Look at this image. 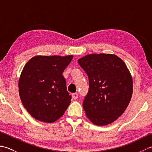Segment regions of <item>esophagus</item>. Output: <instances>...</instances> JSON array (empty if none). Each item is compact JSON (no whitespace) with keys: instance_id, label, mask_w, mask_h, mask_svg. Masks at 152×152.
<instances>
[{"instance_id":"1","label":"esophagus","mask_w":152,"mask_h":152,"mask_svg":"<svg viewBox=\"0 0 152 152\" xmlns=\"http://www.w3.org/2000/svg\"><path fill=\"white\" fill-rule=\"evenodd\" d=\"M72 98L74 99H77L78 97V94L77 93H72Z\"/></svg>"}]
</instances>
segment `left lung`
<instances>
[{"label":"left lung","mask_w":152,"mask_h":152,"mask_svg":"<svg viewBox=\"0 0 152 152\" xmlns=\"http://www.w3.org/2000/svg\"><path fill=\"white\" fill-rule=\"evenodd\" d=\"M87 73L89 88L83 102L93 124L106 125L121 116L133 94V79L125 63L113 54H89L78 59Z\"/></svg>","instance_id":"obj_1"}]
</instances>
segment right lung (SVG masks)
Returning a JSON list of instances; mask_svg holds the SVG:
<instances>
[{
	"mask_svg": "<svg viewBox=\"0 0 152 152\" xmlns=\"http://www.w3.org/2000/svg\"><path fill=\"white\" fill-rule=\"evenodd\" d=\"M72 58L37 56L25 65L19 80V96L25 108L37 120L56 121L70 104L63 72Z\"/></svg>",
	"mask_w": 152,
	"mask_h": 152,
	"instance_id": "obj_1",
	"label": "right lung"
}]
</instances>
